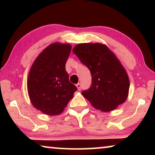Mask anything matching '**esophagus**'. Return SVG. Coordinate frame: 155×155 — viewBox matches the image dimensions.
Masks as SVG:
<instances>
[{"instance_id":"1","label":"esophagus","mask_w":155,"mask_h":155,"mask_svg":"<svg viewBox=\"0 0 155 155\" xmlns=\"http://www.w3.org/2000/svg\"><path fill=\"white\" fill-rule=\"evenodd\" d=\"M76 86H77V87L78 91H80L81 90V83L77 84V85H76Z\"/></svg>"}]
</instances>
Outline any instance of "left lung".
Wrapping results in <instances>:
<instances>
[{"mask_svg": "<svg viewBox=\"0 0 155 155\" xmlns=\"http://www.w3.org/2000/svg\"><path fill=\"white\" fill-rule=\"evenodd\" d=\"M90 70L91 85L82 94L94 108L109 112L127 99L130 82L120 60L105 44H78L72 49Z\"/></svg>", "mask_w": 155, "mask_h": 155, "instance_id": "obj_1", "label": "left lung"}]
</instances>
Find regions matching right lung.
<instances>
[{
  "instance_id": "1",
  "label": "right lung",
  "mask_w": 155,
  "mask_h": 155,
  "mask_svg": "<svg viewBox=\"0 0 155 155\" xmlns=\"http://www.w3.org/2000/svg\"><path fill=\"white\" fill-rule=\"evenodd\" d=\"M71 48L69 44H51L31 68L27 80L28 96L33 106L44 114H61L77 90L65 70Z\"/></svg>"
}]
</instances>
